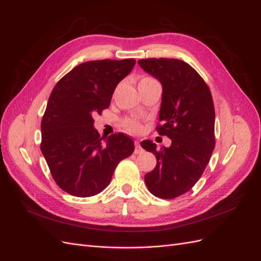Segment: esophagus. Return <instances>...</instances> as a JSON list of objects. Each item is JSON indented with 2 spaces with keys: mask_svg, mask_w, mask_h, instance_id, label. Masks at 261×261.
Wrapping results in <instances>:
<instances>
[{
  "mask_svg": "<svg viewBox=\"0 0 261 261\" xmlns=\"http://www.w3.org/2000/svg\"><path fill=\"white\" fill-rule=\"evenodd\" d=\"M141 152H143V148L140 147L139 141L136 140V141H135V150H134V153L138 154V153H141Z\"/></svg>",
  "mask_w": 261,
  "mask_h": 261,
  "instance_id": "34e87169",
  "label": "esophagus"
}]
</instances>
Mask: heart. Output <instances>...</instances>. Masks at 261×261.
Returning <instances> with one entry per match:
<instances>
[{
    "instance_id": "b5f03b06",
    "label": "heart",
    "mask_w": 261,
    "mask_h": 261,
    "mask_svg": "<svg viewBox=\"0 0 261 261\" xmlns=\"http://www.w3.org/2000/svg\"><path fill=\"white\" fill-rule=\"evenodd\" d=\"M152 82H156V81H154L153 78H151V77L144 76V77L140 78L139 85L140 84L152 83ZM124 125H125V127L132 133H138L141 129V124L138 120H136V118H126V120L124 121Z\"/></svg>"
}]
</instances>
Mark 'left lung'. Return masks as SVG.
I'll return each mask as SVG.
<instances>
[{
    "mask_svg": "<svg viewBox=\"0 0 261 261\" xmlns=\"http://www.w3.org/2000/svg\"><path fill=\"white\" fill-rule=\"evenodd\" d=\"M138 64L162 85V125L156 130L172 140L170 147H161L159 151L151 140L141 141V147L156 158L155 168L145 175V183L152 195L172 199L198 181L215 149L212 96L200 75L184 61L146 59Z\"/></svg>",
    "mask_w": 261,
    "mask_h": 261,
    "instance_id": "left-lung-1",
    "label": "left lung"
}]
</instances>
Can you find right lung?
Returning a JSON list of instances; mask_svg holds the SVG:
<instances>
[{
    "label": "right lung",
    "instance_id": "1",
    "mask_svg": "<svg viewBox=\"0 0 261 261\" xmlns=\"http://www.w3.org/2000/svg\"><path fill=\"white\" fill-rule=\"evenodd\" d=\"M135 63L134 59L85 62L53 88L41 121V152L64 192L76 197L101 193L117 164L134 152V141L122 133L102 143L92 115L110 106L117 84Z\"/></svg>",
    "mask_w": 261,
    "mask_h": 261
}]
</instances>
